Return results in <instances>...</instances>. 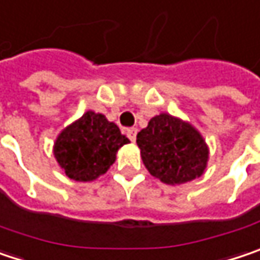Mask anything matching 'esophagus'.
<instances>
[{"label":"esophagus","instance_id":"esophagus-1","mask_svg":"<svg viewBox=\"0 0 260 260\" xmlns=\"http://www.w3.org/2000/svg\"><path fill=\"white\" fill-rule=\"evenodd\" d=\"M136 135H138V128H128L127 130V136H128V139L132 140V142L136 140Z\"/></svg>","mask_w":260,"mask_h":260}]
</instances>
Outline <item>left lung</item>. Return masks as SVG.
<instances>
[{
	"instance_id": "left-lung-1",
	"label": "left lung",
	"mask_w": 260,
	"mask_h": 260,
	"mask_svg": "<svg viewBox=\"0 0 260 260\" xmlns=\"http://www.w3.org/2000/svg\"><path fill=\"white\" fill-rule=\"evenodd\" d=\"M140 157L154 177L167 185H182L203 176L209 146L194 125L161 112L138 133Z\"/></svg>"
}]
</instances>
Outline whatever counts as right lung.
<instances>
[{
    "label": "right lung",
    "mask_w": 260,
    "mask_h": 260,
    "mask_svg": "<svg viewBox=\"0 0 260 260\" xmlns=\"http://www.w3.org/2000/svg\"><path fill=\"white\" fill-rule=\"evenodd\" d=\"M130 143L115 122L103 114L87 111L66 125L53 145V154L66 176L77 182H91L105 175L115 162L121 146Z\"/></svg>",
    "instance_id": "obj_1"
}]
</instances>
